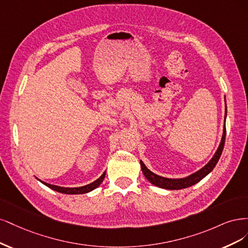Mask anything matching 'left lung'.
I'll return each mask as SVG.
<instances>
[{"label": "left lung", "instance_id": "left-lung-1", "mask_svg": "<svg viewBox=\"0 0 248 248\" xmlns=\"http://www.w3.org/2000/svg\"><path fill=\"white\" fill-rule=\"evenodd\" d=\"M226 101V99H225ZM226 117H227V104H226ZM226 117H225V123H226ZM225 140H226V124L223 126V132H222V137H221V141L219 143V146L217 148V150L215 151L214 155L212 156V158L210 161L207 163L203 168L198 170L197 172L188 175V176L185 177V178H166V177H162L159 175L155 174L154 172H151L148 168L144 165L142 161H140V165H141V169L144 176L146 177V179L153 183L154 186L162 187L165 189H182V188H186L189 187L191 186L196 185L199 181H201L204 177H206L213 169L214 167L217 166L218 159L221 155L223 146H225Z\"/></svg>", "mask_w": 248, "mask_h": 248}]
</instances>
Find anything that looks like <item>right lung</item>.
<instances>
[{
  "label": "right lung",
  "mask_w": 248,
  "mask_h": 248,
  "mask_svg": "<svg viewBox=\"0 0 248 248\" xmlns=\"http://www.w3.org/2000/svg\"><path fill=\"white\" fill-rule=\"evenodd\" d=\"M105 175H106V171L104 172L97 180H94L93 182L90 183V185H86L84 186H79V187H62V186H59L49 185V183L43 182L41 180H40V181H41L43 185H45L46 186H48L49 188H51V189H53L55 191H59V193L66 194V195H79V194L90 193V191L93 190L94 188H97L101 185V183L103 182L104 178H105Z\"/></svg>",
  "instance_id": "1"
}]
</instances>
